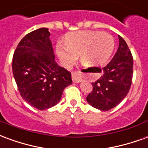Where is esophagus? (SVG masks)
Masks as SVG:
<instances>
[{"label":"esophagus","mask_w":148,"mask_h":148,"mask_svg":"<svg viewBox=\"0 0 148 148\" xmlns=\"http://www.w3.org/2000/svg\"><path fill=\"white\" fill-rule=\"evenodd\" d=\"M72 80L74 82H80L82 81V75L80 71H74L72 73Z\"/></svg>","instance_id":"obj_1"}]
</instances>
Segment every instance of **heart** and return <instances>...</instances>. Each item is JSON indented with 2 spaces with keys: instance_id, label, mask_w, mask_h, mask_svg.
I'll list each match as a JSON object with an SVG mask.
<instances>
[{
  "instance_id": "heart-1",
  "label": "heart",
  "mask_w": 148,
  "mask_h": 148,
  "mask_svg": "<svg viewBox=\"0 0 148 148\" xmlns=\"http://www.w3.org/2000/svg\"><path fill=\"white\" fill-rule=\"evenodd\" d=\"M115 40L107 32L96 31H78L66 35L65 46L58 44L56 51L58 58L66 67H70L80 56L85 66L105 64L113 52Z\"/></svg>"
}]
</instances>
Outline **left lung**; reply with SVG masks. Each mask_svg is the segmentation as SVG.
<instances>
[{
    "instance_id": "1",
    "label": "left lung",
    "mask_w": 148,
    "mask_h": 148,
    "mask_svg": "<svg viewBox=\"0 0 148 148\" xmlns=\"http://www.w3.org/2000/svg\"><path fill=\"white\" fill-rule=\"evenodd\" d=\"M119 36V47L112 60L103 68L102 75L92 83L86 101L93 108L108 111L127 96L133 74V58L124 39Z\"/></svg>"
}]
</instances>
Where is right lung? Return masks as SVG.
<instances>
[{
    "instance_id": "obj_1",
    "label": "right lung",
    "mask_w": 148,
    "mask_h": 148,
    "mask_svg": "<svg viewBox=\"0 0 148 148\" xmlns=\"http://www.w3.org/2000/svg\"><path fill=\"white\" fill-rule=\"evenodd\" d=\"M12 73L21 97L39 110L56 106L72 83L71 74L55 61L47 28L26 35L12 58Z\"/></svg>"
}]
</instances>
